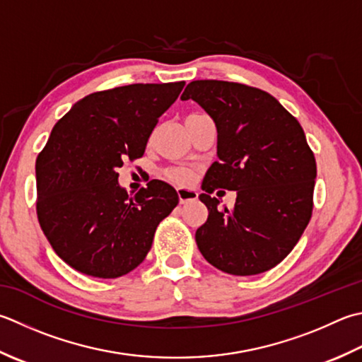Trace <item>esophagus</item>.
I'll use <instances>...</instances> for the list:
<instances>
[{
  "label": "esophagus",
  "mask_w": 362,
  "mask_h": 362,
  "mask_svg": "<svg viewBox=\"0 0 362 362\" xmlns=\"http://www.w3.org/2000/svg\"><path fill=\"white\" fill-rule=\"evenodd\" d=\"M177 194H179L180 204H185L189 201H196L197 199V191L194 188H187V187H179L177 188Z\"/></svg>",
  "instance_id": "obj_1"
}]
</instances>
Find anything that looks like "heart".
Here are the masks:
<instances>
[{"label":"heart","instance_id":"b5f03b06","mask_svg":"<svg viewBox=\"0 0 362 362\" xmlns=\"http://www.w3.org/2000/svg\"><path fill=\"white\" fill-rule=\"evenodd\" d=\"M166 177L174 183H188L193 179V171L185 168H171L166 171Z\"/></svg>","mask_w":362,"mask_h":362}]
</instances>
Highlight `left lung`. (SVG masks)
Here are the masks:
<instances>
[{
	"mask_svg": "<svg viewBox=\"0 0 362 362\" xmlns=\"http://www.w3.org/2000/svg\"><path fill=\"white\" fill-rule=\"evenodd\" d=\"M180 98L199 103L218 132V161L199 196L209 218L196 230L197 247L224 273L268 272L313 215L317 165L300 122L268 92L240 83L191 81ZM216 187L238 191L233 209H217L209 196Z\"/></svg>",
	"mask_w": 362,
	"mask_h": 362,
	"instance_id": "1",
	"label": "left lung"
}]
</instances>
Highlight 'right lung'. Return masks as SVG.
<instances>
[{
	"mask_svg": "<svg viewBox=\"0 0 362 362\" xmlns=\"http://www.w3.org/2000/svg\"><path fill=\"white\" fill-rule=\"evenodd\" d=\"M185 83L129 84L89 94L53 127L35 160L37 218L54 252L83 274L115 279L147 256L163 218L179 204L166 182L134 196L117 169L143 157L158 117Z\"/></svg>",
	"mask_w": 362,
	"mask_h": 362,
	"instance_id": "1",
	"label": "right lung"
}]
</instances>
